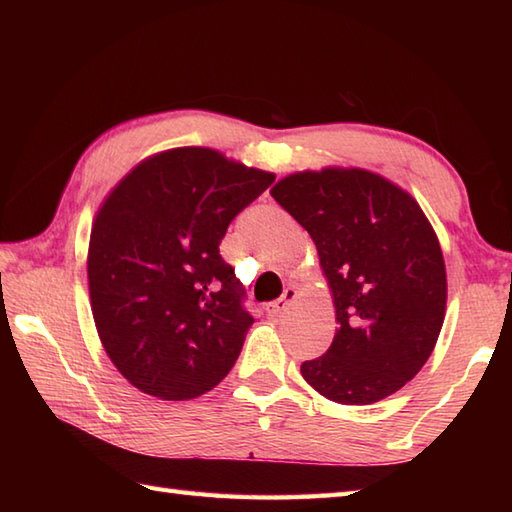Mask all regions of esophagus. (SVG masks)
Returning a JSON list of instances; mask_svg holds the SVG:
<instances>
[{
  "instance_id": "1",
  "label": "esophagus",
  "mask_w": 512,
  "mask_h": 512,
  "mask_svg": "<svg viewBox=\"0 0 512 512\" xmlns=\"http://www.w3.org/2000/svg\"><path fill=\"white\" fill-rule=\"evenodd\" d=\"M297 299V290L295 288H286L284 290V295H281L277 301H273L270 303V306L266 308L270 314H281V312H286L288 310V306L292 301Z\"/></svg>"
}]
</instances>
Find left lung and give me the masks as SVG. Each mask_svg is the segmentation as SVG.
Instances as JSON below:
<instances>
[{"label": "left lung", "instance_id": "left-lung-1", "mask_svg": "<svg viewBox=\"0 0 512 512\" xmlns=\"http://www.w3.org/2000/svg\"><path fill=\"white\" fill-rule=\"evenodd\" d=\"M270 195L317 244L339 323L301 376L341 405L396 394L427 363L447 306L442 250L418 202L365 169L295 173Z\"/></svg>", "mask_w": 512, "mask_h": 512}]
</instances>
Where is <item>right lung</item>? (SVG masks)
<instances>
[{"instance_id":"obj_1","label":"right lung","mask_w":512,"mask_h":512,"mask_svg":"<svg viewBox=\"0 0 512 512\" xmlns=\"http://www.w3.org/2000/svg\"><path fill=\"white\" fill-rule=\"evenodd\" d=\"M275 176L220 151H162L127 173L96 215L88 281L96 330L129 383L189 400L231 372L253 325L220 242Z\"/></svg>"}]
</instances>
